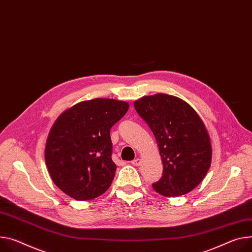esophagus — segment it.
I'll return each mask as SVG.
<instances>
[{
    "label": "esophagus",
    "instance_id": "1",
    "mask_svg": "<svg viewBox=\"0 0 252 252\" xmlns=\"http://www.w3.org/2000/svg\"><path fill=\"white\" fill-rule=\"evenodd\" d=\"M141 163H142V159H141L140 158H134L133 161H131V164H132L133 166H135V167L140 166V165H141Z\"/></svg>",
    "mask_w": 252,
    "mask_h": 252
}]
</instances>
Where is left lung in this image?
<instances>
[{
	"mask_svg": "<svg viewBox=\"0 0 252 252\" xmlns=\"http://www.w3.org/2000/svg\"><path fill=\"white\" fill-rule=\"evenodd\" d=\"M133 105L155 135L164 167L154 190L167 197L191 192L212 159L210 135L202 119L185 100L166 94L144 96Z\"/></svg>",
	"mask_w": 252,
	"mask_h": 252,
	"instance_id": "8db88e82",
	"label": "left lung"
}]
</instances>
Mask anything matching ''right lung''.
<instances>
[{"instance_id":"right-lung-1","label":"right lung","mask_w":252,"mask_h":252,"mask_svg":"<svg viewBox=\"0 0 252 252\" xmlns=\"http://www.w3.org/2000/svg\"><path fill=\"white\" fill-rule=\"evenodd\" d=\"M128 107L126 101L94 98L74 104L57 118L45 145V162L63 193L85 201L109 188L117 170L110 128Z\"/></svg>"}]
</instances>
